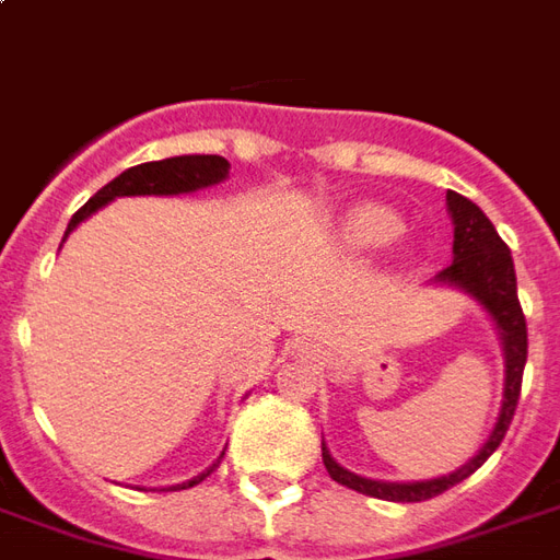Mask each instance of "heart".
Returning <instances> with one entry per match:
<instances>
[{
	"label": "heart",
	"mask_w": 560,
	"mask_h": 560,
	"mask_svg": "<svg viewBox=\"0 0 560 560\" xmlns=\"http://www.w3.org/2000/svg\"><path fill=\"white\" fill-rule=\"evenodd\" d=\"M401 231L399 215L387 207H377V203H363V207H353L345 215V236L348 243L357 248H381V245L393 243Z\"/></svg>",
	"instance_id": "obj_1"
}]
</instances>
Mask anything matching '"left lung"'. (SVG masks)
I'll list each match as a JSON object with an SVG mask.
<instances>
[{"instance_id": "obj_1", "label": "left lung", "mask_w": 560, "mask_h": 560, "mask_svg": "<svg viewBox=\"0 0 560 560\" xmlns=\"http://www.w3.org/2000/svg\"><path fill=\"white\" fill-rule=\"evenodd\" d=\"M446 203H450V215H453V224H456V233H453V264L438 272V281L456 284L462 291H468L470 296H477L489 308V315L494 317V324L501 329V339H504V405H501V413H498V422H494L489 441L482 444L480 453L470 458L465 468H458L450 477H438V480L425 482L365 480V477H357L351 470L341 468L339 462L329 456L327 446L320 444L324 465H327L332 480L348 486L353 492L384 498V501H401V504L405 501L408 504L411 501H425V498L446 492L450 486H456L465 477H470L501 446L506 429L513 422V413H516L518 393H522V372H525V360H528V327H525V315H522V303H518L516 269H513L510 248H506L504 240L494 231L492 221L486 219V212L474 200L456 195V191H446Z\"/></svg>"}]
</instances>
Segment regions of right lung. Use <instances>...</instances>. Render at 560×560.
Instances as JSON below:
<instances>
[{"label":"right lung","instance_id":"right-lung-1","mask_svg":"<svg viewBox=\"0 0 560 560\" xmlns=\"http://www.w3.org/2000/svg\"><path fill=\"white\" fill-rule=\"evenodd\" d=\"M228 171H231V164H228V159H221V155H179V159L147 161V164H138V167H128L126 173L116 176L114 183H107L102 191H95V195L71 215L66 236L78 228L80 221L90 219L95 209L104 207V203H110L114 197L183 195V191H195V188H207V185L221 183V179L228 176ZM221 456H224V453H221ZM212 468H215V465H212ZM207 474H200L195 480L183 482V489L197 486Z\"/></svg>","mask_w":560,"mask_h":560}]
</instances>
